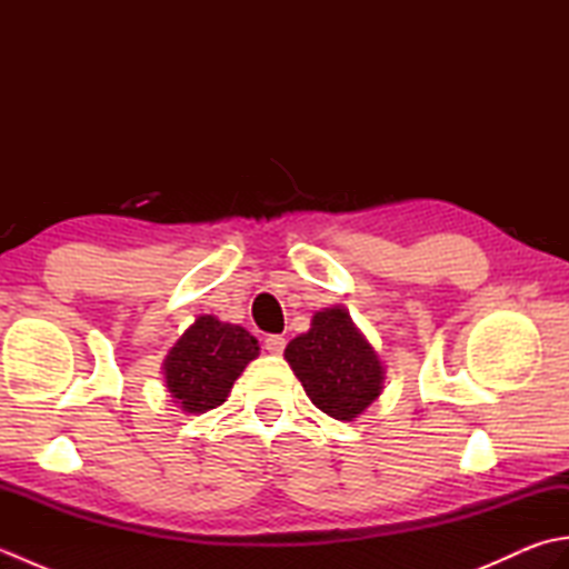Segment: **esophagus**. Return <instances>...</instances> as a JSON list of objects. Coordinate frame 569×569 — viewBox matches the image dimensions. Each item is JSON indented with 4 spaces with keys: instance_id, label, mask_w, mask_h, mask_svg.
Masks as SVG:
<instances>
[{
    "instance_id": "34e87169",
    "label": "esophagus",
    "mask_w": 569,
    "mask_h": 569,
    "mask_svg": "<svg viewBox=\"0 0 569 569\" xmlns=\"http://www.w3.org/2000/svg\"><path fill=\"white\" fill-rule=\"evenodd\" d=\"M263 347L269 349L271 355H283V349H286V337L283 335H269L263 340Z\"/></svg>"
}]
</instances>
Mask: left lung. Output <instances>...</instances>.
Here are the masks:
<instances>
[{
  "instance_id": "8db88e82",
  "label": "left lung",
  "mask_w": 569,
  "mask_h": 569,
  "mask_svg": "<svg viewBox=\"0 0 569 569\" xmlns=\"http://www.w3.org/2000/svg\"><path fill=\"white\" fill-rule=\"evenodd\" d=\"M286 359L310 401L337 420L365 413L381 393V361L345 308L316 312L312 328L288 342Z\"/></svg>"
}]
</instances>
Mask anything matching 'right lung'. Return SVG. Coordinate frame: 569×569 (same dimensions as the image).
Masks as SVG:
<instances>
[{
	"instance_id": "1",
	"label": "right lung",
	"mask_w": 569,
	"mask_h": 569,
	"mask_svg": "<svg viewBox=\"0 0 569 569\" xmlns=\"http://www.w3.org/2000/svg\"><path fill=\"white\" fill-rule=\"evenodd\" d=\"M257 355L259 342L244 328L202 316L168 355L166 386L188 413H204L224 403L232 383Z\"/></svg>"
}]
</instances>
